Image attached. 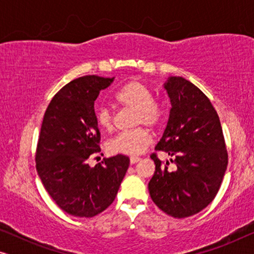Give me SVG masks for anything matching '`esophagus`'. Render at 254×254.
Masks as SVG:
<instances>
[{
	"label": "esophagus",
	"mask_w": 254,
	"mask_h": 254,
	"mask_svg": "<svg viewBox=\"0 0 254 254\" xmlns=\"http://www.w3.org/2000/svg\"><path fill=\"white\" fill-rule=\"evenodd\" d=\"M141 159L138 158V157H130V159H129V162H130V164H135V163H137V162H140Z\"/></svg>",
	"instance_id": "esophagus-1"
}]
</instances>
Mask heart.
<instances>
[{
  "mask_svg": "<svg viewBox=\"0 0 254 254\" xmlns=\"http://www.w3.org/2000/svg\"><path fill=\"white\" fill-rule=\"evenodd\" d=\"M116 98L118 102L127 107L136 110L135 125H145L155 127L161 123L163 111L154 103V96L147 86L137 81L127 83ZM96 120L103 129L111 130L113 128V114L107 106H99L96 110ZM151 143V135L144 128H135L133 130L123 131L111 138L107 149L111 154L137 156L144 152Z\"/></svg>",
  "mask_w": 254,
  "mask_h": 254,
  "instance_id": "heart-1",
  "label": "heart"
}]
</instances>
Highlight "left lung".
I'll use <instances>...</instances> for the list:
<instances>
[{"label":"left lung","instance_id":"obj_1","mask_svg":"<svg viewBox=\"0 0 254 254\" xmlns=\"http://www.w3.org/2000/svg\"><path fill=\"white\" fill-rule=\"evenodd\" d=\"M171 110L156 150L173 157L176 170L155 154L156 169L148 189L152 201L165 214L185 218L206 208L220 190L228 165L220 118L208 97L179 76L164 83Z\"/></svg>","mask_w":254,"mask_h":254}]
</instances>
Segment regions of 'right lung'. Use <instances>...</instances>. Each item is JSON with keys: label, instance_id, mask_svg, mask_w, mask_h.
<instances>
[{"label": "right lung", "instance_id": "obj_1", "mask_svg": "<svg viewBox=\"0 0 254 254\" xmlns=\"http://www.w3.org/2000/svg\"><path fill=\"white\" fill-rule=\"evenodd\" d=\"M112 78L78 77L64 85L45 112L36 152L41 183L55 203L77 217H93L116 199L129 158L117 155L93 168L88 164L100 152L95 100Z\"/></svg>", "mask_w": 254, "mask_h": 254}]
</instances>
